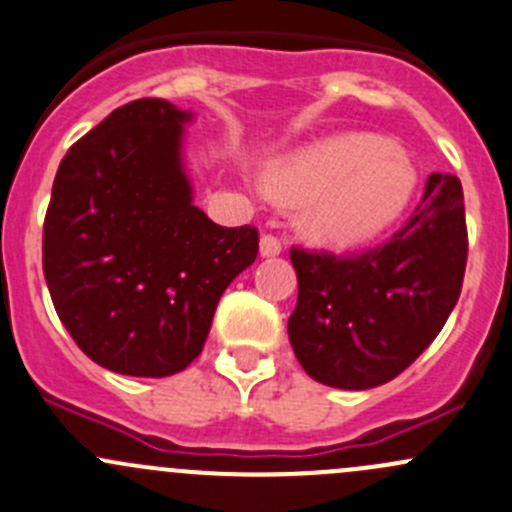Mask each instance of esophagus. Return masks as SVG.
Masks as SVG:
<instances>
[{
    "label": "esophagus",
    "mask_w": 512,
    "mask_h": 512,
    "mask_svg": "<svg viewBox=\"0 0 512 512\" xmlns=\"http://www.w3.org/2000/svg\"><path fill=\"white\" fill-rule=\"evenodd\" d=\"M282 252V242L275 235H262L260 237V255L262 257H277Z\"/></svg>",
    "instance_id": "esophagus-1"
}]
</instances>
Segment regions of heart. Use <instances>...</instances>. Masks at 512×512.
<instances>
[{"label": "heart", "mask_w": 512, "mask_h": 512, "mask_svg": "<svg viewBox=\"0 0 512 512\" xmlns=\"http://www.w3.org/2000/svg\"><path fill=\"white\" fill-rule=\"evenodd\" d=\"M267 183L287 203L309 200L302 227L327 247H354L389 230L409 208L418 170L376 133H339L275 160Z\"/></svg>", "instance_id": "b5f03b06"}]
</instances>
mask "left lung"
<instances>
[{"label": "left lung", "mask_w": 512, "mask_h": 512, "mask_svg": "<svg viewBox=\"0 0 512 512\" xmlns=\"http://www.w3.org/2000/svg\"><path fill=\"white\" fill-rule=\"evenodd\" d=\"M297 307L287 332L319 384L364 391L399 376L436 339L461 294L468 257L461 180L431 173L411 220L352 257L294 247Z\"/></svg>", "instance_id": "8db88e82"}]
</instances>
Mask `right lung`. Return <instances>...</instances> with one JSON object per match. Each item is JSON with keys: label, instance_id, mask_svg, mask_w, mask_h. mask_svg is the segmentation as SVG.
<instances>
[{"label": "right lung", "instance_id": "right-lung-1", "mask_svg": "<svg viewBox=\"0 0 512 512\" xmlns=\"http://www.w3.org/2000/svg\"><path fill=\"white\" fill-rule=\"evenodd\" d=\"M193 113L163 98L116 108L69 148L44 220V277L66 332L98 366L160 379L203 352L257 230L215 225L183 160Z\"/></svg>", "mask_w": 512, "mask_h": 512}]
</instances>
